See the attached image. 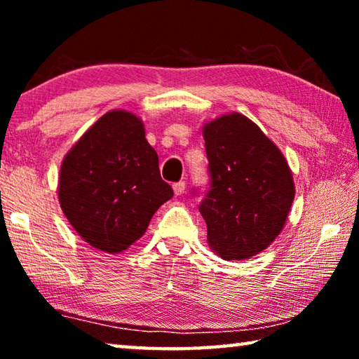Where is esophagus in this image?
<instances>
[{"label":"esophagus","mask_w":359,"mask_h":359,"mask_svg":"<svg viewBox=\"0 0 359 359\" xmlns=\"http://www.w3.org/2000/svg\"><path fill=\"white\" fill-rule=\"evenodd\" d=\"M172 188H174V193L175 194H177V196H179V194H182V193H184V190H185V182H175V184L172 185Z\"/></svg>","instance_id":"esophagus-1"}]
</instances>
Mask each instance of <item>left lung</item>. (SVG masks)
Instances as JSON below:
<instances>
[{
    "mask_svg": "<svg viewBox=\"0 0 359 359\" xmlns=\"http://www.w3.org/2000/svg\"><path fill=\"white\" fill-rule=\"evenodd\" d=\"M209 190L199 204L212 250L223 259L263 252L280 233L294 199L282 151L252 120L229 114L204 126ZM199 193L198 188L191 191Z\"/></svg>",
    "mask_w": 359,
    "mask_h": 359,
    "instance_id": "8db88e82",
    "label": "left lung"
}]
</instances>
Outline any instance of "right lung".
Here are the masks:
<instances>
[{
    "instance_id": "right-lung-1",
    "label": "right lung",
    "mask_w": 359,
    "mask_h": 359,
    "mask_svg": "<svg viewBox=\"0 0 359 359\" xmlns=\"http://www.w3.org/2000/svg\"><path fill=\"white\" fill-rule=\"evenodd\" d=\"M58 196L83 241L102 252L120 253L141 238L174 191L161 179L142 121L130 112L112 111L65 156Z\"/></svg>"
}]
</instances>
